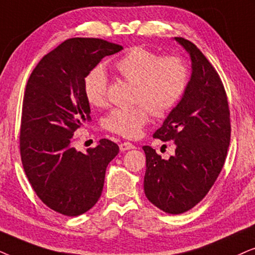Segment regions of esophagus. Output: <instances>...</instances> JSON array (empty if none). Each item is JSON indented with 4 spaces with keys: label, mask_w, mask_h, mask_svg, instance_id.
Returning <instances> with one entry per match:
<instances>
[{
    "label": "esophagus",
    "mask_w": 255,
    "mask_h": 255,
    "mask_svg": "<svg viewBox=\"0 0 255 255\" xmlns=\"http://www.w3.org/2000/svg\"><path fill=\"white\" fill-rule=\"evenodd\" d=\"M120 150L121 151H127V150H130V149H135V145L133 143H130V142H124V143H120Z\"/></svg>",
    "instance_id": "34e87169"
}]
</instances>
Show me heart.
Instances as JSON below:
<instances>
[{
  "mask_svg": "<svg viewBox=\"0 0 255 255\" xmlns=\"http://www.w3.org/2000/svg\"><path fill=\"white\" fill-rule=\"evenodd\" d=\"M114 69L125 80L135 85L131 108H114L104 119L105 129L125 137H136L147 125L150 112L162 117L170 112L184 94L189 83V69L179 57H161L136 46L115 63ZM106 71L97 66L84 79V94L93 107L107 105Z\"/></svg>",
  "mask_w": 255,
  "mask_h": 255,
  "instance_id": "b5f03b06",
  "label": "heart"
}]
</instances>
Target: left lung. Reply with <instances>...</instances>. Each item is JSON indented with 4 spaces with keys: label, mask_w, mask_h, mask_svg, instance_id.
Listing matches in <instances>:
<instances>
[{
    "label": "left lung",
    "mask_w": 255,
    "mask_h": 255,
    "mask_svg": "<svg viewBox=\"0 0 255 255\" xmlns=\"http://www.w3.org/2000/svg\"><path fill=\"white\" fill-rule=\"evenodd\" d=\"M175 40L191 59V77L179 103L171 110L155 138L174 141L175 155L162 158L144 145L143 188L148 201L169 215L198 204L215 184L230 145V110L223 83L195 44Z\"/></svg>",
    "instance_id": "left-lung-1"
}]
</instances>
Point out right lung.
I'll return each instance as SVG.
<instances>
[{
	"label": "right lung",
	"instance_id": "obj_1",
	"mask_svg": "<svg viewBox=\"0 0 255 255\" xmlns=\"http://www.w3.org/2000/svg\"><path fill=\"white\" fill-rule=\"evenodd\" d=\"M124 47L99 38H71L40 59L26 84L21 120L22 164L44 204L64 216L92 209L103 192L106 168L119 145L101 138L78 151L72 137L91 108L84 79L100 60Z\"/></svg>",
	"mask_w": 255,
	"mask_h": 255
}]
</instances>
